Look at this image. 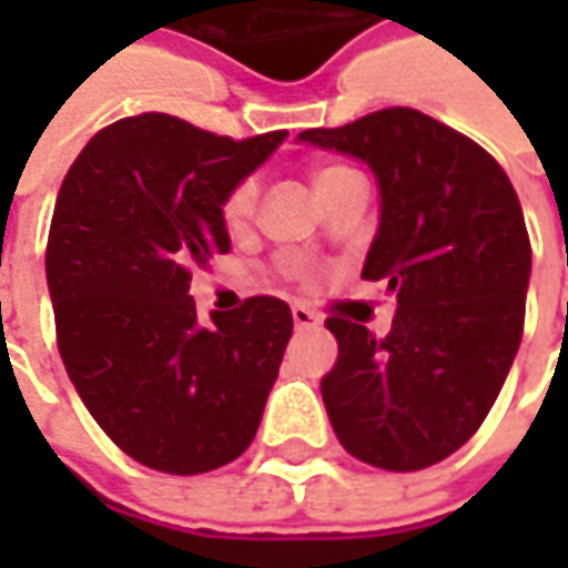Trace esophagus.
Returning a JSON list of instances; mask_svg holds the SVG:
<instances>
[{"label":"esophagus","instance_id":"obj_1","mask_svg":"<svg viewBox=\"0 0 568 568\" xmlns=\"http://www.w3.org/2000/svg\"><path fill=\"white\" fill-rule=\"evenodd\" d=\"M291 316H294L296 328H313V325H318L316 310H310V306H303V303H294V306H291Z\"/></svg>","mask_w":568,"mask_h":568}]
</instances>
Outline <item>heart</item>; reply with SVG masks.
I'll return each mask as SVG.
<instances>
[{
	"instance_id": "b5f03b06",
	"label": "heart",
	"mask_w": 568,
	"mask_h": 568,
	"mask_svg": "<svg viewBox=\"0 0 568 568\" xmlns=\"http://www.w3.org/2000/svg\"><path fill=\"white\" fill-rule=\"evenodd\" d=\"M347 173H354V170L344 164H318L313 166V186H316V192H322V189H328L335 180L347 176ZM255 205H258V183L252 176H243L240 183H233L227 189V195L221 202V217H224L227 230L246 227L252 221V214H255Z\"/></svg>"
}]
</instances>
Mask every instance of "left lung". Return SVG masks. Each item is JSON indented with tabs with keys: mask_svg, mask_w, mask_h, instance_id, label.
<instances>
[{
	"mask_svg": "<svg viewBox=\"0 0 568 568\" xmlns=\"http://www.w3.org/2000/svg\"><path fill=\"white\" fill-rule=\"evenodd\" d=\"M300 139L373 166L382 217L363 277L398 296L385 338L325 318L338 341L328 420L366 465L424 470L480 429L521 344L531 240L518 195L493 154L410 106Z\"/></svg>",
	"mask_w": 568,
	"mask_h": 568,
	"instance_id": "left-lung-1",
	"label": "left lung"
}]
</instances>
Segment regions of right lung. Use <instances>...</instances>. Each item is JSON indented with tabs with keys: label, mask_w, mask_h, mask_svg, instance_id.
Masks as SVG:
<instances>
[{
	"label": "right lung",
	"mask_w": 568,
	"mask_h": 568,
	"mask_svg": "<svg viewBox=\"0 0 568 568\" xmlns=\"http://www.w3.org/2000/svg\"><path fill=\"white\" fill-rule=\"evenodd\" d=\"M281 142L142 113L100 129L59 186L47 240L55 344L91 417L144 468H224L258 429L291 306L250 296L202 325L189 281L230 250L227 189Z\"/></svg>",
	"instance_id": "1"
}]
</instances>
